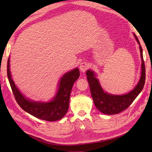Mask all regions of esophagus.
<instances>
[{
    "mask_svg": "<svg viewBox=\"0 0 152 152\" xmlns=\"http://www.w3.org/2000/svg\"><path fill=\"white\" fill-rule=\"evenodd\" d=\"M89 67V64L86 62H83L80 65V70H81V72H85L87 69H88Z\"/></svg>",
    "mask_w": 152,
    "mask_h": 152,
    "instance_id": "obj_1",
    "label": "esophagus"
}]
</instances>
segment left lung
Masks as SVG:
<instances>
[{
  "label": "left lung",
  "mask_w": 152,
  "mask_h": 152,
  "mask_svg": "<svg viewBox=\"0 0 152 152\" xmlns=\"http://www.w3.org/2000/svg\"><path fill=\"white\" fill-rule=\"evenodd\" d=\"M133 35L139 45L142 63L140 80L133 90L124 95L110 94L103 90L94 71L91 70H88L86 71L87 78L89 82L93 102L96 108L104 114L113 115L124 111L131 104V103L140 94L144 88L145 80H146V71H145V65L143 59L142 48L140 46V42L137 37L134 33H133Z\"/></svg>",
  "instance_id": "left-lung-1"
}]
</instances>
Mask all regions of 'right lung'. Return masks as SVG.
<instances>
[{"instance_id":"add662e5","label":"right lung","mask_w":152,"mask_h":152,"mask_svg":"<svg viewBox=\"0 0 152 152\" xmlns=\"http://www.w3.org/2000/svg\"><path fill=\"white\" fill-rule=\"evenodd\" d=\"M10 59L9 57L7 63L8 78L19 106L28 114L42 120L54 121L62 119L69 110L70 93L74 83L80 77L78 68H75L63 74L59 82L56 94L50 101H34L25 97L15 86L10 69Z\"/></svg>"}]
</instances>
